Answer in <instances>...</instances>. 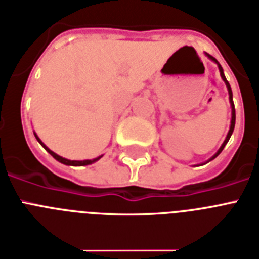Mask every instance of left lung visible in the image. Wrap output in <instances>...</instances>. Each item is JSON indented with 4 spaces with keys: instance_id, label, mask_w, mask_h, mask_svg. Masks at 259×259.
Wrapping results in <instances>:
<instances>
[{
    "instance_id": "8db88e82",
    "label": "left lung",
    "mask_w": 259,
    "mask_h": 259,
    "mask_svg": "<svg viewBox=\"0 0 259 259\" xmlns=\"http://www.w3.org/2000/svg\"><path fill=\"white\" fill-rule=\"evenodd\" d=\"M205 54H206V57L209 58V60H211V61H213V62H215V64H217L218 70H220V74H221V78H222V81L225 82V85H226V88H228L229 101H230V106H232V121H230V129H229V132H228V136H226V138H225V141H224V144L221 145V148L218 149L217 153H215V154H214L213 157H211V158L207 159V161H206V162H205V163H207V162H210V161H213V159L215 158V157H218V155H220L221 151L224 150V148H225V146H226V144H228V142H229V140H230V137H232L233 132H234V126H235V108H234V102H233L232 88H230V83H229L228 79H226V77H225L224 69H222V66H221V65H220V62H218V61L215 60L214 57H211V56H210V54H207V53H205ZM202 165H203V163H202Z\"/></svg>"
}]
</instances>
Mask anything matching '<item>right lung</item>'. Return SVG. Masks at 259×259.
Segmentation results:
<instances>
[{
	"mask_svg": "<svg viewBox=\"0 0 259 259\" xmlns=\"http://www.w3.org/2000/svg\"><path fill=\"white\" fill-rule=\"evenodd\" d=\"M34 136H35V138H37V141H38L39 144H41L42 148L45 149V150L48 151V153H49V154L52 155V157H53L54 159H57L58 162L64 163V165H68V166H86V165H92V163L97 162V161H98V159H100V158H102V155H100V157H97V158H93V159H83V161H71V159L64 158V157H61V155L56 154L54 151L50 150V149L48 148V146H46V145L44 144V142H42L41 140H39L38 136H37V134L34 133Z\"/></svg>",
	"mask_w": 259,
	"mask_h": 259,
	"instance_id": "right-lung-1",
	"label": "right lung"
}]
</instances>
